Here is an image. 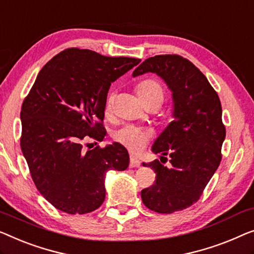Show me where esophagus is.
I'll return each mask as SVG.
<instances>
[{
  "label": "esophagus",
  "mask_w": 254,
  "mask_h": 254,
  "mask_svg": "<svg viewBox=\"0 0 254 254\" xmlns=\"http://www.w3.org/2000/svg\"><path fill=\"white\" fill-rule=\"evenodd\" d=\"M139 165H141V161H139L137 158L135 157H130L129 159V166L131 168H135V167H139Z\"/></svg>",
  "instance_id": "1"
}]
</instances>
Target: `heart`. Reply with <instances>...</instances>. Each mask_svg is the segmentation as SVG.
<instances>
[{"instance_id": "b5f03b06", "label": "heart", "mask_w": 254, "mask_h": 254, "mask_svg": "<svg viewBox=\"0 0 254 254\" xmlns=\"http://www.w3.org/2000/svg\"><path fill=\"white\" fill-rule=\"evenodd\" d=\"M136 94L144 105H148L150 103L157 102L161 104L164 101V89L161 84L153 79H146L139 82L136 87ZM115 102V94H109L108 98L105 101L106 111H110ZM151 135L146 129H143L141 127L136 126H127L120 127L113 134V138L120 144L131 151L133 153H139L143 149L148 145Z\"/></svg>"}]
</instances>
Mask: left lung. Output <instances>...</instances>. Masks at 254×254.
<instances>
[{
	"mask_svg": "<svg viewBox=\"0 0 254 254\" xmlns=\"http://www.w3.org/2000/svg\"><path fill=\"white\" fill-rule=\"evenodd\" d=\"M157 73L173 91L175 119L152 146L162 159L143 166L156 173L154 183L141 191L148 208L170 214L197 203L222 159L226 137L220 98L200 69L180 55H157L135 68L133 76Z\"/></svg>",
	"mask_w": 254,
	"mask_h": 254,
	"instance_id": "1",
	"label": "left lung"
}]
</instances>
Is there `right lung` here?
Returning <instances> with one entry per match:
<instances>
[{
    "mask_svg": "<svg viewBox=\"0 0 254 254\" xmlns=\"http://www.w3.org/2000/svg\"><path fill=\"white\" fill-rule=\"evenodd\" d=\"M131 57H106L68 48L43 66L23 102L20 148L36 189L68 214L93 212L105 199L104 178L129 164L120 143L103 141L105 101L113 81L137 65Z\"/></svg>",
    "mask_w": 254,
    "mask_h": 254,
    "instance_id": "add662e5",
    "label": "right lung"
}]
</instances>
